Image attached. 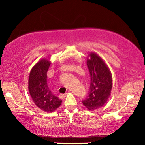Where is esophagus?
I'll use <instances>...</instances> for the list:
<instances>
[{
	"instance_id": "obj_1",
	"label": "esophagus",
	"mask_w": 145,
	"mask_h": 145,
	"mask_svg": "<svg viewBox=\"0 0 145 145\" xmlns=\"http://www.w3.org/2000/svg\"><path fill=\"white\" fill-rule=\"evenodd\" d=\"M67 95V93H65V94H61L60 96H61V97H62V98H63V97H65V96H66Z\"/></svg>"
}]
</instances>
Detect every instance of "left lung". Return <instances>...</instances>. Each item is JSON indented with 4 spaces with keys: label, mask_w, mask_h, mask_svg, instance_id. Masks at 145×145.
Listing matches in <instances>:
<instances>
[{
    "label": "left lung",
    "mask_w": 145,
    "mask_h": 145,
    "mask_svg": "<svg viewBox=\"0 0 145 145\" xmlns=\"http://www.w3.org/2000/svg\"><path fill=\"white\" fill-rule=\"evenodd\" d=\"M87 67L90 76V86L88 96L82 101L89 110L102 107L108 101L112 88V76L103 59L95 53L88 55Z\"/></svg>",
    "instance_id": "8db88e82"
}]
</instances>
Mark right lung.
Masks as SVG:
<instances>
[{
    "label": "right lung",
    "instance_id": "obj_1",
    "mask_svg": "<svg viewBox=\"0 0 145 145\" xmlns=\"http://www.w3.org/2000/svg\"><path fill=\"white\" fill-rule=\"evenodd\" d=\"M51 62L41 59L30 71L28 90L35 104L45 112H53L61 106L62 100L53 95L47 83V74Z\"/></svg>",
    "mask_w": 145,
    "mask_h": 145
}]
</instances>
